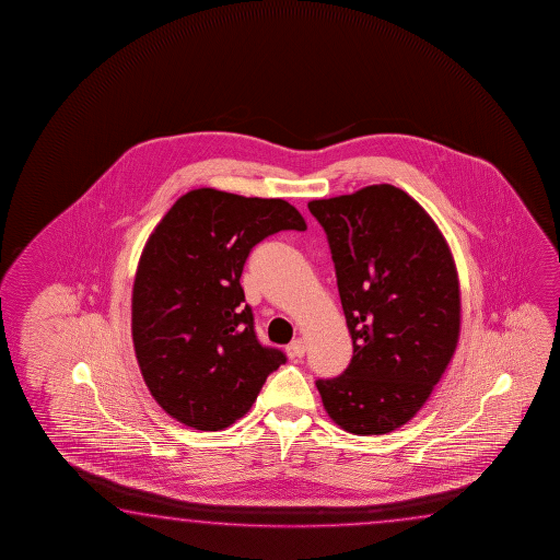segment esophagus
<instances>
[{"instance_id":"34e87169","label":"esophagus","mask_w":560,"mask_h":560,"mask_svg":"<svg viewBox=\"0 0 560 560\" xmlns=\"http://www.w3.org/2000/svg\"><path fill=\"white\" fill-rule=\"evenodd\" d=\"M305 341L304 339H295V341L290 342V347H288V351H290V354L292 357H295V359H302L305 354Z\"/></svg>"}]
</instances>
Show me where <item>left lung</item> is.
<instances>
[{"label":"left lung","instance_id":"obj_1","mask_svg":"<svg viewBox=\"0 0 560 560\" xmlns=\"http://www.w3.org/2000/svg\"><path fill=\"white\" fill-rule=\"evenodd\" d=\"M331 248L351 364L315 380L329 418L382 435L418 413L455 354L460 292L445 238L389 184L307 203Z\"/></svg>","mask_w":560,"mask_h":560}]
</instances>
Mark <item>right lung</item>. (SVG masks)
Instances as JSON below:
<instances>
[{"label":"right lung","instance_id":"add662e5","mask_svg":"<svg viewBox=\"0 0 560 560\" xmlns=\"http://www.w3.org/2000/svg\"><path fill=\"white\" fill-rule=\"evenodd\" d=\"M305 231L284 199L199 188L182 196L144 245L133 285L135 354L168 416L199 431L235 423L284 352L265 347L241 275L255 245Z\"/></svg>","mask_w":560,"mask_h":560}]
</instances>
